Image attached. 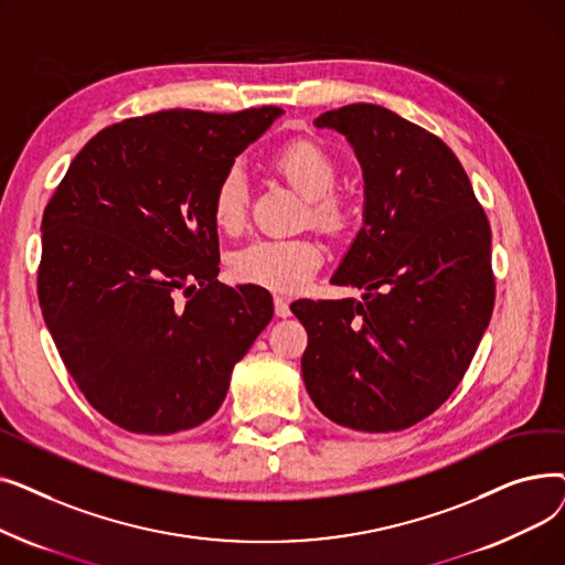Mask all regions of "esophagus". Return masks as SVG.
Here are the masks:
<instances>
[{
	"label": "esophagus",
	"instance_id": "obj_1",
	"mask_svg": "<svg viewBox=\"0 0 565 565\" xmlns=\"http://www.w3.org/2000/svg\"><path fill=\"white\" fill-rule=\"evenodd\" d=\"M275 313L279 318H288L290 316V307H288L286 298H281V295H275Z\"/></svg>",
	"mask_w": 565,
	"mask_h": 565
}]
</instances>
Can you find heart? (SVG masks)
<instances>
[{
    "mask_svg": "<svg viewBox=\"0 0 565 565\" xmlns=\"http://www.w3.org/2000/svg\"><path fill=\"white\" fill-rule=\"evenodd\" d=\"M273 169L307 199V217L330 233L350 224V205L334 192L339 167L332 153L316 139H292L273 156ZM211 215L220 231L237 233L247 217V185L241 171H226L213 192ZM322 263V247L313 237H260L233 256V275L275 292L305 286Z\"/></svg>",
    "mask_w": 565,
    "mask_h": 565,
    "instance_id": "heart-1",
    "label": "heart"
}]
</instances>
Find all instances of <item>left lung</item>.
Wrapping results in <instances>:
<instances>
[{
    "label": "left lung",
    "mask_w": 565,
    "mask_h": 565,
    "mask_svg": "<svg viewBox=\"0 0 565 565\" xmlns=\"http://www.w3.org/2000/svg\"><path fill=\"white\" fill-rule=\"evenodd\" d=\"M352 143L364 226L332 284L362 302L298 300L302 377L339 426L396 433L426 419L465 377L494 307L490 224L451 148L380 105L316 118Z\"/></svg>",
    "instance_id": "8db88e82"
}]
</instances>
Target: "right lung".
<instances>
[{
  "label": "right lung",
  "instance_id": "1",
  "mask_svg": "<svg viewBox=\"0 0 565 565\" xmlns=\"http://www.w3.org/2000/svg\"><path fill=\"white\" fill-rule=\"evenodd\" d=\"M279 107L164 109L100 130L45 205L39 302L105 419L139 435L207 422L273 320L260 286H224L213 192Z\"/></svg>",
  "mask_w": 565,
  "mask_h": 565
}]
</instances>
